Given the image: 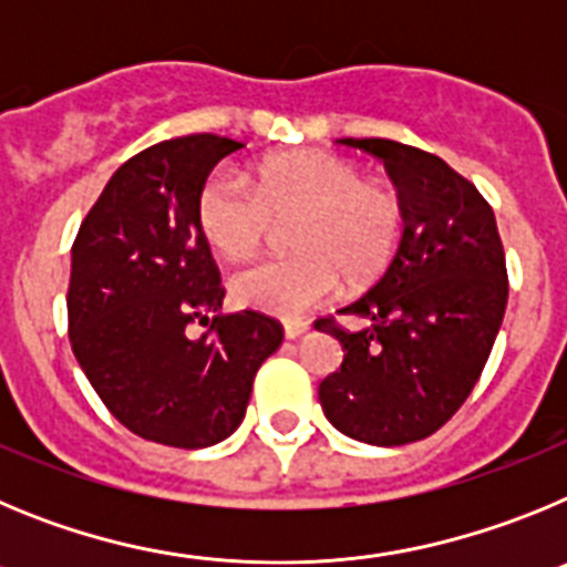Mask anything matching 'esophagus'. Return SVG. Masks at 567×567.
Returning a JSON list of instances; mask_svg holds the SVG:
<instances>
[{
  "label": "esophagus",
  "instance_id": "1",
  "mask_svg": "<svg viewBox=\"0 0 567 567\" xmlns=\"http://www.w3.org/2000/svg\"><path fill=\"white\" fill-rule=\"evenodd\" d=\"M307 332H309V320H303V318L284 320V334H287V340H298V338H303Z\"/></svg>",
  "mask_w": 567,
  "mask_h": 567
}]
</instances>
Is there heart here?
<instances>
[{"label":"heart","instance_id":"b5f03b06","mask_svg":"<svg viewBox=\"0 0 567 567\" xmlns=\"http://www.w3.org/2000/svg\"><path fill=\"white\" fill-rule=\"evenodd\" d=\"M292 221V258L260 260L229 280L238 307L295 318L338 289L369 287L392 267L405 229V204L392 184L365 182L358 162L327 150L264 158L252 184L215 169L195 198L204 240L229 260L264 244L269 227Z\"/></svg>","mask_w":567,"mask_h":567}]
</instances>
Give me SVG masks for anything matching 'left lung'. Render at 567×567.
<instances>
[{
  "label": "left lung",
  "mask_w": 567,
  "mask_h": 567,
  "mask_svg": "<svg viewBox=\"0 0 567 567\" xmlns=\"http://www.w3.org/2000/svg\"><path fill=\"white\" fill-rule=\"evenodd\" d=\"M340 144L385 164L405 229L383 278L340 309L365 327L315 323L343 346V363L318 398L346 437L414 443L449 423L483 374L508 303L503 240L488 202L437 155L389 138Z\"/></svg>",
  "instance_id": "8db88e82"
}]
</instances>
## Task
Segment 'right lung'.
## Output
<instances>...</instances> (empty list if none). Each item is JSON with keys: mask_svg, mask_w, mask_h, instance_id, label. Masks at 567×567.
I'll use <instances>...</instances> for the list:
<instances>
[{"mask_svg": "<svg viewBox=\"0 0 567 567\" xmlns=\"http://www.w3.org/2000/svg\"><path fill=\"white\" fill-rule=\"evenodd\" d=\"M244 144L213 133L153 144L115 169L70 252V346L110 414L173 449H207L247 414L278 320L216 315L202 339L183 329L224 303L221 275L195 224L213 167Z\"/></svg>", "mask_w": 567, "mask_h": 567, "instance_id": "1", "label": "right lung"}]
</instances>
